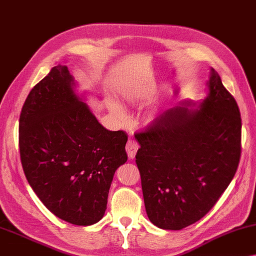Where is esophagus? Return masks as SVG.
Instances as JSON below:
<instances>
[{
	"label": "esophagus",
	"mask_w": 256,
	"mask_h": 256,
	"mask_svg": "<svg viewBox=\"0 0 256 256\" xmlns=\"http://www.w3.org/2000/svg\"><path fill=\"white\" fill-rule=\"evenodd\" d=\"M137 150H138V144H137V142L134 140H129L127 142V145H126V151H127L128 158L130 160L135 159Z\"/></svg>",
	"instance_id": "34e87169"
}]
</instances>
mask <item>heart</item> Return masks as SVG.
Wrapping results in <instances>:
<instances>
[{"label":"heart","mask_w":256,"mask_h":256,"mask_svg":"<svg viewBox=\"0 0 256 256\" xmlns=\"http://www.w3.org/2000/svg\"><path fill=\"white\" fill-rule=\"evenodd\" d=\"M140 96L142 95L138 92H132L129 95L128 102L132 104H136L137 102L140 100ZM108 108L113 114V116H114L118 121H120V122H124V121H127V119H128L127 112H126L122 106H121L119 103H116V100L110 102ZM144 120L146 124L156 122V121L158 120V112H156V110H154V108L148 110L146 113H145V116H144Z\"/></svg>","instance_id":"obj_1"}]
</instances>
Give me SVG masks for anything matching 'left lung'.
I'll return each instance as SVG.
<instances>
[{"mask_svg":"<svg viewBox=\"0 0 256 256\" xmlns=\"http://www.w3.org/2000/svg\"><path fill=\"white\" fill-rule=\"evenodd\" d=\"M207 95L169 108L135 135L145 210L156 226L180 230L204 218L226 191L240 159L242 119L210 68Z\"/></svg>","mask_w":256,"mask_h":256,"instance_id":"left-lung-1","label":"left lung"}]
</instances>
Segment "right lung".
Listing matches in <instances>:
<instances>
[{
  "instance_id": "add662e5",
  "label": "right lung",
  "mask_w": 256,
  "mask_h": 256,
  "mask_svg": "<svg viewBox=\"0 0 256 256\" xmlns=\"http://www.w3.org/2000/svg\"><path fill=\"white\" fill-rule=\"evenodd\" d=\"M76 87L58 65L30 90L19 119V150L43 205L62 221L92 226L103 218L113 176L128 159V136L98 122Z\"/></svg>"
}]
</instances>
